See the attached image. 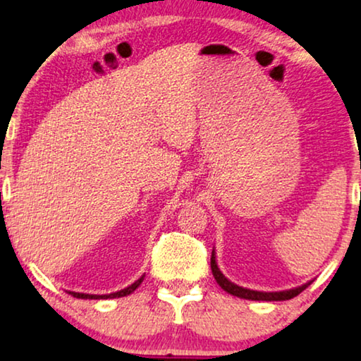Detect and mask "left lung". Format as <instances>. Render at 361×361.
I'll return each mask as SVG.
<instances>
[{
    "instance_id": "1",
    "label": "left lung",
    "mask_w": 361,
    "mask_h": 361,
    "mask_svg": "<svg viewBox=\"0 0 361 361\" xmlns=\"http://www.w3.org/2000/svg\"><path fill=\"white\" fill-rule=\"evenodd\" d=\"M210 266H212V273H214V278L216 279V283H219V286H220L221 289L226 290V293L231 294V295H236V298L250 299V300H288V299H293L298 294L302 293V290L307 288L310 283H312V281H309V283L299 286V288L288 289V290H279V293H261V290H253V289L241 288V286H236L235 283H231V281L226 279L225 276L221 274V271L219 269V266H216L215 250L212 251Z\"/></svg>"
}]
</instances>
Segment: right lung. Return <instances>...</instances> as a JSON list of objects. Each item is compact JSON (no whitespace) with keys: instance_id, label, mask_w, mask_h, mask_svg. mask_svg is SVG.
Returning a JSON list of instances; mask_svg holds the SVG:
<instances>
[{"instance_id":"right-lung-1","label":"right lung","mask_w":361,"mask_h":361,"mask_svg":"<svg viewBox=\"0 0 361 361\" xmlns=\"http://www.w3.org/2000/svg\"><path fill=\"white\" fill-rule=\"evenodd\" d=\"M142 279H145V276H141L140 279L135 281L131 286H128V288L118 290V293H111V294H102V295H97V294H83V293H73V290H68V294H72L73 298L77 299H115V298H125V295L131 294L133 290H136L140 288V284L142 283Z\"/></svg>"}]
</instances>
